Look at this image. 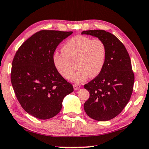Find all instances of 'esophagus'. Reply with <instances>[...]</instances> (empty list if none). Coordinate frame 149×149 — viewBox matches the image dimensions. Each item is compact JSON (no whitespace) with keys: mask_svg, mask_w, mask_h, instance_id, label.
<instances>
[{"mask_svg":"<svg viewBox=\"0 0 149 149\" xmlns=\"http://www.w3.org/2000/svg\"><path fill=\"white\" fill-rule=\"evenodd\" d=\"M73 86H74V89L75 91H76V90H77V89H79L80 88V86H79V85L74 84L73 85Z\"/></svg>","mask_w":149,"mask_h":149,"instance_id":"34e87169","label":"esophagus"}]
</instances>
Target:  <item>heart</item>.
<instances>
[{
    "label": "heart",
    "instance_id": "obj_1",
    "mask_svg": "<svg viewBox=\"0 0 149 149\" xmlns=\"http://www.w3.org/2000/svg\"><path fill=\"white\" fill-rule=\"evenodd\" d=\"M62 50L54 54L53 62L60 74L67 79L71 78L74 70V61L78 70L72 79L76 83L85 81L87 76L96 77L104 67L107 48L101 40L74 36L65 42Z\"/></svg>",
    "mask_w": 149,
    "mask_h": 149
}]
</instances>
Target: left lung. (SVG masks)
I'll return each mask as SVG.
<instances>
[{
  "label": "left lung",
  "instance_id": "1",
  "mask_svg": "<svg viewBox=\"0 0 149 149\" xmlns=\"http://www.w3.org/2000/svg\"><path fill=\"white\" fill-rule=\"evenodd\" d=\"M81 34L98 38L107 48L102 71L84 85V88L89 92V98L84 103V110L91 119L109 121L122 111L133 93L134 75L131 59L123 44L111 33L93 30L83 31Z\"/></svg>",
  "mask_w": 149,
  "mask_h": 149
}]
</instances>
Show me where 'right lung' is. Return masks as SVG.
<instances>
[{
  "label": "right lung",
  "mask_w": 149,
  "mask_h": 149,
  "mask_svg": "<svg viewBox=\"0 0 149 149\" xmlns=\"http://www.w3.org/2000/svg\"><path fill=\"white\" fill-rule=\"evenodd\" d=\"M72 33L38 32L21 45L13 59L10 78L16 98L26 111L38 119L56 116L63 98L74 91L53 62L58 44Z\"/></svg>",
  "instance_id": "right-lung-1"
}]
</instances>
